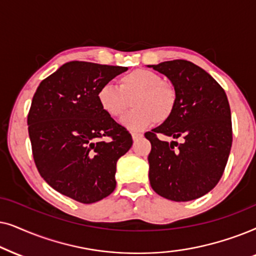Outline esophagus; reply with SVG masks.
<instances>
[{
    "mask_svg": "<svg viewBox=\"0 0 256 256\" xmlns=\"http://www.w3.org/2000/svg\"><path fill=\"white\" fill-rule=\"evenodd\" d=\"M131 134H132V139H134V140H138L139 138L142 137V134H138V132H132Z\"/></svg>",
    "mask_w": 256,
    "mask_h": 256,
    "instance_id": "34e87169",
    "label": "esophagus"
}]
</instances>
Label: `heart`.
Segmentation results:
<instances>
[{"label": "heart", "instance_id": "heart-1", "mask_svg": "<svg viewBox=\"0 0 256 256\" xmlns=\"http://www.w3.org/2000/svg\"><path fill=\"white\" fill-rule=\"evenodd\" d=\"M98 102L105 114L118 118L130 106L134 108L122 119L128 130L139 131L153 122H164L171 117L176 105V91L164 82L159 74L137 69L119 78V86L106 83L98 90Z\"/></svg>", "mask_w": 256, "mask_h": 256}]
</instances>
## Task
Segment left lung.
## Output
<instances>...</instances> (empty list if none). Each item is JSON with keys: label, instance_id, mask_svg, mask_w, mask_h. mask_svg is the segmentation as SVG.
<instances>
[{"label": "left lung", "instance_id": "8db88e82", "mask_svg": "<svg viewBox=\"0 0 256 256\" xmlns=\"http://www.w3.org/2000/svg\"><path fill=\"white\" fill-rule=\"evenodd\" d=\"M148 66L165 74L176 91L171 117L145 134L152 146L150 184L172 202L198 199L216 186L230 156L233 137L227 96L210 74L188 60ZM159 135L182 142L160 141Z\"/></svg>", "mask_w": 256, "mask_h": 256}]
</instances>
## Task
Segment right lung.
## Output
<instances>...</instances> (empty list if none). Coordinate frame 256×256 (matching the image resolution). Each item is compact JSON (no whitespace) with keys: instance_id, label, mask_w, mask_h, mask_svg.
Here are the masks:
<instances>
[{"instance_id":"1","label":"right lung","mask_w":256,"mask_h":256,"mask_svg":"<svg viewBox=\"0 0 256 256\" xmlns=\"http://www.w3.org/2000/svg\"><path fill=\"white\" fill-rule=\"evenodd\" d=\"M126 70L72 60L40 82L32 97L28 131L36 168L54 190L82 204L114 192L118 159L134 142L97 98Z\"/></svg>"}]
</instances>
